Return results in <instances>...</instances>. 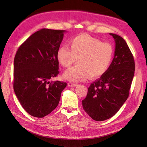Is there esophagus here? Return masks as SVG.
Returning <instances> with one entry per match:
<instances>
[{
    "mask_svg": "<svg viewBox=\"0 0 147 147\" xmlns=\"http://www.w3.org/2000/svg\"><path fill=\"white\" fill-rule=\"evenodd\" d=\"M67 85L69 86H71V87H74V86H76V85H77V84L76 83H71V82H69L68 83H67Z\"/></svg>",
    "mask_w": 147,
    "mask_h": 147,
    "instance_id": "obj_1",
    "label": "esophagus"
}]
</instances>
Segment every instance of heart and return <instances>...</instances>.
<instances>
[{
  "label": "heart",
  "mask_w": 147,
  "mask_h": 147,
  "mask_svg": "<svg viewBox=\"0 0 147 147\" xmlns=\"http://www.w3.org/2000/svg\"><path fill=\"white\" fill-rule=\"evenodd\" d=\"M71 50L62 46L57 58L62 66L69 67L78 60V64L69 69L63 76L71 82H80L102 76L107 72L112 61L114 49L108 43L86 34H82L69 42Z\"/></svg>",
  "instance_id": "1"
}]
</instances>
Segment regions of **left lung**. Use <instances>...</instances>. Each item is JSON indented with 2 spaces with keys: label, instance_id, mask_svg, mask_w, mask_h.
Wrapping results in <instances>:
<instances>
[{
  "label": "left lung",
  "instance_id": "obj_1",
  "mask_svg": "<svg viewBox=\"0 0 147 147\" xmlns=\"http://www.w3.org/2000/svg\"><path fill=\"white\" fill-rule=\"evenodd\" d=\"M109 34L115 43L114 57L107 72L90 85L82 100L84 110L96 121L108 119L119 110L128 97L135 74V61L126 41Z\"/></svg>",
  "mask_w": 147,
  "mask_h": 147
}]
</instances>
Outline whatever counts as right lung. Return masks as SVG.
<instances>
[{"instance_id": "obj_1", "label": "right lung", "mask_w": 147, "mask_h": 147, "mask_svg": "<svg viewBox=\"0 0 147 147\" xmlns=\"http://www.w3.org/2000/svg\"><path fill=\"white\" fill-rule=\"evenodd\" d=\"M65 30L43 28L33 33L20 47L14 60L13 87L28 113L43 117L57 107L67 83L50 80L57 76V52Z\"/></svg>"}]
</instances>
